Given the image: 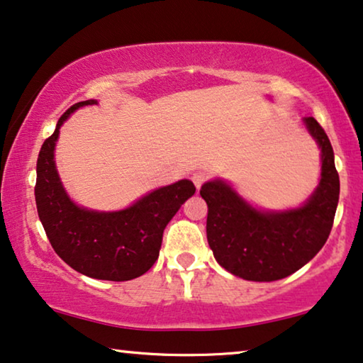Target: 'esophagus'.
<instances>
[{
  "instance_id": "esophagus-1",
  "label": "esophagus",
  "mask_w": 363,
  "mask_h": 363,
  "mask_svg": "<svg viewBox=\"0 0 363 363\" xmlns=\"http://www.w3.org/2000/svg\"><path fill=\"white\" fill-rule=\"evenodd\" d=\"M191 180H193V183H194V186H196V188H201L203 183L208 180V173H204V172H196V173H193Z\"/></svg>"
}]
</instances>
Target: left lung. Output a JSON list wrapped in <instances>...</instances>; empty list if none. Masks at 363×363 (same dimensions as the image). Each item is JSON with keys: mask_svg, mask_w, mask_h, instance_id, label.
<instances>
[{"mask_svg": "<svg viewBox=\"0 0 363 363\" xmlns=\"http://www.w3.org/2000/svg\"><path fill=\"white\" fill-rule=\"evenodd\" d=\"M321 149V182L303 206L259 211L223 180L199 190L208 204L206 235L214 259L250 281L281 280L306 265L328 240L339 203V173L328 134L314 118H304Z\"/></svg>", "mask_w": 363, "mask_h": 363, "instance_id": "1", "label": "left lung"}]
</instances>
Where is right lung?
Here are the masks:
<instances>
[{"label": "right lung", "mask_w": 363, "mask_h": 363, "mask_svg": "<svg viewBox=\"0 0 363 363\" xmlns=\"http://www.w3.org/2000/svg\"><path fill=\"white\" fill-rule=\"evenodd\" d=\"M94 103L86 99L68 108L42 144L35 204L47 238L67 265L96 280L128 281L155 264L165 225L196 188L190 180H180L145 194L123 211L98 213L77 206L62 186L54 149L64 121L75 109Z\"/></svg>", "instance_id": "1"}]
</instances>
